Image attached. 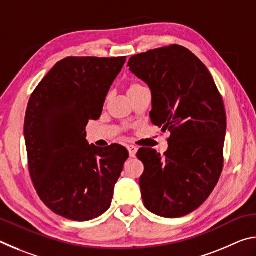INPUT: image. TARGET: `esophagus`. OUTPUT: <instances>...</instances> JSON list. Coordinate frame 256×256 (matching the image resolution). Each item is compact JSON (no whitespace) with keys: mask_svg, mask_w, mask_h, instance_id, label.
<instances>
[{"mask_svg":"<svg viewBox=\"0 0 256 256\" xmlns=\"http://www.w3.org/2000/svg\"><path fill=\"white\" fill-rule=\"evenodd\" d=\"M128 150L130 157H131V158H134V157H136V151H138V148H136V146H128Z\"/></svg>","mask_w":256,"mask_h":256,"instance_id":"obj_1","label":"esophagus"}]
</instances>
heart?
Returning <instances> with one entry per match:
<instances>
[{"label": "heart", "instance_id": "obj_1", "mask_svg": "<svg viewBox=\"0 0 256 256\" xmlns=\"http://www.w3.org/2000/svg\"><path fill=\"white\" fill-rule=\"evenodd\" d=\"M144 86H142L141 84H138V82H132V84H130L128 86V96H131V94H133L134 92H138V90H141V89H144Z\"/></svg>", "mask_w": 256, "mask_h": 256}]
</instances>
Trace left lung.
I'll return each instance as SVG.
<instances>
[{"label":"left lung","instance_id":"obj_1","mask_svg":"<svg viewBox=\"0 0 256 256\" xmlns=\"http://www.w3.org/2000/svg\"><path fill=\"white\" fill-rule=\"evenodd\" d=\"M128 66L151 89V122L170 131L162 156L141 148L144 206L164 218L196 210L218 183L224 168L226 110L209 70L192 52L170 45L133 55Z\"/></svg>","mask_w":256,"mask_h":256}]
</instances>
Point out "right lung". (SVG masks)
I'll return each mask as SVG.
<instances>
[{"label":"right lung","instance_id":"add662e5","mask_svg":"<svg viewBox=\"0 0 256 256\" xmlns=\"http://www.w3.org/2000/svg\"><path fill=\"white\" fill-rule=\"evenodd\" d=\"M126 56H70L47 73L30 96L24 140L32 180L56 214L88 222L110 206L128 152L86 140L89 120L102 115L108 90Z\"/></svg>","mask_w":256,"mask_h":256}]
</instances>
